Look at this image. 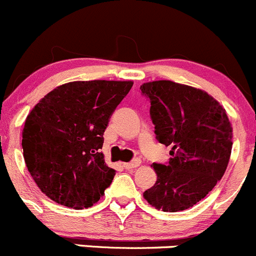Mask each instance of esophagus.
Returning a JSON list of instances; mask_svg holds the SVG:
<instances>
[{"label":"esophagus","instance_id":"esophagus-1","mask_svg":"<svg viewBox=\"0 0 256 256\" xmlns=\"http://www.w3.org/2000/svg\"><path fill=\"white\" fill-rule=\"evenodd\" d=\"M139 164H140V160H139V159H134L130 163H123V166L129 170V169H134L136 168V166H139Z\"/></svg>","mask_w":256,"mask_h":256}]
</instances>
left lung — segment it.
Returning <instances> with one entry per match:
<instances>
[{
	"label": "left lung",
	"instance_id": "left-lung-1",
	"mask_svg": "<svg viewBox=\"0 0 256 256\" xmlns=\"http://www.w3.org/2000/svg\"><path fill=\"white\" fill-rule=\"evenodd\" d=\"M150 102L159 143L170 146L166 164L153 163L156 182L144 199L163 212L186 210L206 198L226 170L232 128L224 108L212 96L172 80L140 86Z\"/></svg>",
	"mask_w": 256,
	"mask_h": 256
}]
</instances>
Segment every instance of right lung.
Masks as SVG:
<instances>
[{
	"mask_svg": "<svg viewBox=\"0 0 256 256\" xmlns=\"http://www.w3.org/2000/svg\"><path fill=\"white\" fill-rule=\"evenodd\" d=\"M132 80H77L60 86L27 116L22 148L43 194L72 209L90 208L116 176L100 152L103 134Z\"/></svg>",
	"mask_w": 256,
	"mask_h": 256,
	"instance_id": "1",
	"label": "right lung"
}]
</instances>
